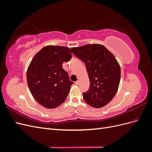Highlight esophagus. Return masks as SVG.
<instances>
[{"label":"esophagus","instance_id":"1","mask_svg":"<svg viewBox=\"0 0 152 152\" xmlns=\"http://www.w3.org/2000/svg\"><path fill=\"white\" fill-rule=\"evenodd\" d=\"M75 85H79V80L76 81V82H75Z\"/></svg>","mask_w":152,"mask_h":152}]
</instances>
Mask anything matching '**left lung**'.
I'll list each match as a JSON object with an SVG mask.
<instances>
[{
	"label": "left lung",
	"mask_w": 152,
	"mask_h": 152,
	"mask_svg": "<svg viewBox=\"0 0 152 152\" xmlns=\"http://www.w3.org/2000/svg\"><path fill=\"white\" fill-rule=\"evenodd\" d=\"M71 50L86 64L88 73L90 88L83 93L84 99L92 107H103L113 98L120 83L121 67L116 58L102 44H86Z\"/></svg>",
	"instance_id": "obj_1"
}]
</instances>
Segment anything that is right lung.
I'll list each match as a JSON object with an SVG mask.
<instances>
[{
	"instance_id": "right-lung-1",
	"label": "right lung",
	"mask_w": 152,
	"mask_h": 152,
	"mask_svg": "<svg viewBox=\"0 0 152 152\" xmlns=\"http://www.w3.org/2000/svg\"><path fill=\"white\" fill-rule=\"evenodd\" d=\"M67 47L46 45L32 59L26 72L32 96L46 108H55L65 102L73 82L62 67L72 58Z\"/></svg>"
}]
</instances>
